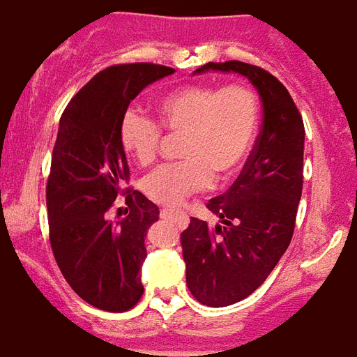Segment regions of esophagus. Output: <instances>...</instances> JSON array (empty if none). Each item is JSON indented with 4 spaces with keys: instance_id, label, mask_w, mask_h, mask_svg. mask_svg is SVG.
<instances>
[{
    "instance_id": "obj_1",
    "label": "esophagus",
    "mask_w": 357,
    "mask_h": 357,
    "mask_svg": "<svg viewBox=\"0 0 357 357\" xmlns=\"http://www.w3.org/2000/svg\"><path fill=\"white\" fill-rule=\"evenodd\" d=\"M179 214H181V211H178V208H161V218H170V216H179Z\"/></svg>"
}]
</instances>
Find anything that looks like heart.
Returning a JSON list of instances; mask_svg holds the SVG:
<instances>
[{
	"label": "heart",
	"instance_id": "b5f03b06",
	"mask_svg": "<svg viewBox=\"0 0 357 357\" xmlns=\"http://www.w3.org/2000/svg\"><path fill=\"white\" fill-rule=\"evenodd\" d=\"M159 123L181 132L178 152L183 159L165 163L144 176L143 192L152 202L176 205L214 178L233 174L244 163L259 128L260 104L245 84H187L167 91L155 102ZM163 132L152 117L130 108L119 123V143L141 167L155 159Z\"/></svg>",
	"mask_w": 357,
	"mask_h": 357
}]
</instances>
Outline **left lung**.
Here are the masks:
<instances>
[{"mask_svg":"<svg viewBox=\"0 0 357 357\" xmlns=\"http://www.w3.org/2000/svg\"><path fill=\"white\" fill-rule=\"evenodd\" d=\"M205 71L242 75L262 100V126L244 169L227 192L208 199L220 224L190 218L181 233L190 294L222 308L253 294L291 242L303 194L304 124L288 89L266 69L229 60L194 73Z\"/></svg>","mask_w":357,"mask_h":357,"instance_id":"left-lung-1","label":"left lung"}]
</instances>
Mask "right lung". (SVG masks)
Listing matches in <instances>:
<instances>
[{
  "mask_svg": "<svg viewBox=\"0 0 357 357\" xmlns=\"http://www.w3.org/2000/svg\"><path fill=\"white\" fill-rule=\"evenodd\" d=\"M172 73L149 62L106 68L71 98L60 119L47 179L49 240L63 279L98 310L126 312L144 291V236L158 222V205L126 188L128 216L113 224L106 213L130 178L119 143L121 117L149 84Z\"/></svg>",
  "mask_w": 357,
  "mask_h": 357,
  "instance_id": "1",
  "label": "right lung"
}]
</instances>
